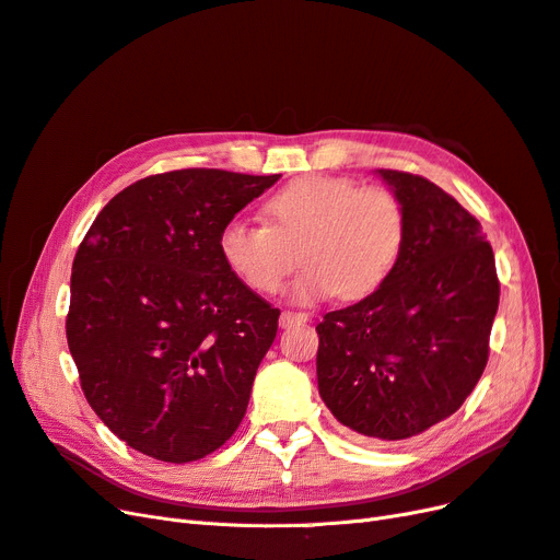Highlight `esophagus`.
<instances>
[{"label": "esophagus", "mask_w": 560, "mask_h": 560, "mask_svg": "<svg viewBox=\"0 0 560 560\" xmlns=\"http://www.w3.org/2000/svg\"><path fill=\"white\" fill-rule=\"evenodd\" d=\"M306 322H308V315H306V313L282 311V315H280V327H282V329H292V327H299V325H306Z\"/></svg>", "instance_id": "1"}]
</instances>
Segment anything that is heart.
<instances>
[{
  "label": "heart",
  "instance_id": "obj_1",
  "mask_svg": "<svg viewBox=\"0 0 560 560\" xmlns=\"http://www.w3.org/2000/svg\"><path fill=\"white\" fill-rule=\"evenodd\" d=\"M266 224L233 217L219 231V254L257 294H273L299 261L290 284L296 303L338 294H374L393 276L409 238L404 200L387 186L348 177L303 175L268 198Z\"/></svg>",
  "mask_w": 560,
  "mask_h": 560
}]
</instances>
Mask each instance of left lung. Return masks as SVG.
I'll use <instances>...</instances> for the list:
<instances>
[{"mask_svg":"<svg viewBox=\"0 0 560 560\" xmlns=\"http://www.w3.org/2000/svg\"><path fill=\"white\" fill-rule=\"evenodd\" d=\"M378 175L404 200L409 238L374 294L315 327L317 387L341 425L399 442L453 416L479 383L500 282L477 217L425 177Z\"/></svg>","mask_w":560,"mask_h":560,"instance_id":"1","label":"left lung"}]
</instances>
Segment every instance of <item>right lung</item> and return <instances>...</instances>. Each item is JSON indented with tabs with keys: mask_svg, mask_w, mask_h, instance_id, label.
I'll return each instance as SVG.
<instances>
[{
	"mask_svg": "<svg viewBox=\"0 0 560 560\" xmlns=\"http://www.w3.org/2000/svg\"><path fill=\"white\" fill-rule=\"evenodd\" d=\"M280 175L186 167L116 194L72 264L67 346L91 409L163 463L238 430L280 311L226 268L219 231Z\"/></svg>",
	"mask_w": 560,
	"mask_h": 560,
	"instance_id": "add662e5",
	"label": "right lung"
}]
</instances>
